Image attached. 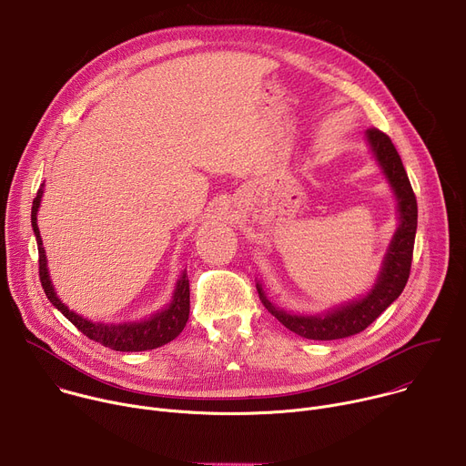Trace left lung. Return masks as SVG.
<instances>
[{
	"label": "left lung",
	"instance_id": "left-lung-1",
	"mask_svg": "<svg viewBox=\"0 0 466 466\" xmlns=\"http://www.w3.org/2000/svg\"><path fill=\"white\" fill-rule=\"evenodd\" d=\"M367 142L378 166L389 180L398 203V228L383 256L381 269L372 289L361 299L339 304L326 313L300 315L277 308L265 297L261 286L256 284L259 300L268 308V311L275 315L288 329L306 339L331 341L360 334L400 297L410 279L417 234V197L404 169L402 158L385 132L369 128Z\"/></svg>",
	"mask_w": 466,
	"mask_h": 466
}]
</instances>
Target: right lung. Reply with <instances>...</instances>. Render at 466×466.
<instances>
[{
  "label": "right lung",
  "instance_id": "obj_1",
  "mask_svg": "<svg viewBox=\"0 0 466 466\" xmlns=\"http://www.w3.org/2000/svg\"><path fill=\"white\" fill-rule=\"evenodd\" d=\"M42 193H44V189L40 187L35 197V201H33L31 225H33V232L36 236V245H38L40 282H42L44 293L49 299V302L72 324H76L77 329H81L88 339H94L96 343H101L103 347H108L117 352L153 350V349H158V347L173 341L184 329L187 317H189V280H187L186 269L182 271V275L175 286L171 302L164 309L153 313L151 317L140 319L135 322H121V324L92 322V320L81 317L79 313L72 311L66 304H62V300L56 297L55 288L49 280L47 259H46V252H44L38 223H36V214L40 208Z\"/></svg>",
  "mask_w": 466,
  "mask_h": 466
}]
</instances>
